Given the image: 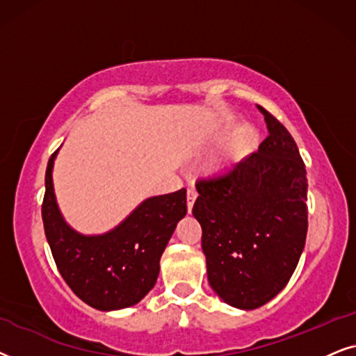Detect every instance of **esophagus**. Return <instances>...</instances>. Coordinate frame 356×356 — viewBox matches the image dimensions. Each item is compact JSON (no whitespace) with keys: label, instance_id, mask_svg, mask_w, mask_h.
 Listing matches in <instances>:
<instances>
[{"label":"esophagus","instance_id":"1","mask_svg":"<svg viewBox=\"0 0 356 356\" xmlns=\"http://www.w3.org/2000/svg\"><path fill=\"white\" fill-rule=\"evenodd\" d=\"M197 197H198V193H197L195 188H193V187L187 188V207H188V211H192L193 203H195Z\"/></svg>","mask_w":356,"mask_h":356}]
</instances>
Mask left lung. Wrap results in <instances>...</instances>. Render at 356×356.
I'll return each mask as SVG.
<instances>
[{"instance_id": "left-lung-1", "label": "left lung", "mask_w": 356, "mask_h": 356, "mask_svg": "<svg viewBox=\"0 0 356 356\" xmlns=\"http://www.w3.org/2000/svg\"><path fill=\"white\" fill-rule=\"evenodd\" d=\"M268 136L257 153L198 179L193 216L202 226L210 286L227 305L255 309L295 272L307 233V179L298 146L262 106Z\"/></svg>"}]
</instances>
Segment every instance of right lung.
<instances>
[{
  "instance_id": "1",
  "label": "right lung",
  "mask_w": 356,
  "mask_h": 356,
  "mask_svg": "<svg viewBox=\"0 0 356 356\" xmlns=\"http://www.w3.org/2000/svg\"><path fill=\"white\" fill-rule=\"evenodd\" d=\"M50 156L42 220L56 268L76 296L99 311L134 306L159 275V259L187 213L186 188L145 200L115 229L83 236L66 225L56 207Z\"/></svg>"
}]
</instances>
